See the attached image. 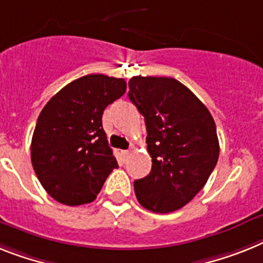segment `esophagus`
Instances as JSON below:
<instances>
[{
    "mask_svg": "<svg viewBox=\"0 0 263 263\" xmlns=\"http://www.w3.org/2000/svg\"><path fill=\"white\" fill-rule=\"evenodd\" d=\"M121 155H123V158H124V160H127L128 156L131 155V151H128V149H125V151L121 152Z\"/></svg>",
    "mask_w": 263,
    "mask_h": 263,
    "instance_id": "obj_1",
    "label": "esophagus"
}]
</instances>
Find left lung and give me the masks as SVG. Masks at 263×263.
Returning <instances> with one entry per match:
<instances>
[{
	"instance_id": "left-lung-1",
	"label": "left lung",
	"mask_w": 263,
	"mask_h": 263,
	"mask_svg": "<svg viewBox=\"0 0 263 263\" xmlns=\"http://www.w3.org/2000/svg\"><path fill=\"white\" fill-rule=\"evenodd\" d=\"M128 98L144 116L151 173L134 182L139 203L154 213L186 206L206 184L219 158L213 116L173 77L134 76Z\"/></svg>"
}]
</instances>
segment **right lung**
<instances>
[{
	"label": "right lung",
	"mask_w": 263,
	"mask_h": 263,
	"mask_svg": "<svg viewBox=\"0 0 263 263\" xmlns=\"http://www.w3.org/2000/svg\"><path fill=\"white\" fill-rule=\"evenodd\" d=\"M124 79L87 74L59 90L37 119L30 144L32 165L57 202H93L116 158L103 129V112L124 95Z\"/></svg>",
	"instance_id": "right-lung-1"
}]
</instances>
